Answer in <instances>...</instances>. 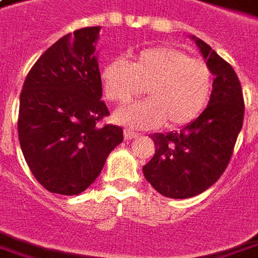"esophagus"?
I'll return each mask as SVG.
<instances>
[{
	"label": "esophagus",
	"instance_id": "esophagus-1",
	"mask_svg": "<svg viewBox=\"0 0 258 258\" xmlns=\"http://www.w3.org/2000/svg\"><path fill=\"white\" fill-rule=\"evenodd\" d=\"M139 134L134 133V131H131V130H124V139L125 141H131V139L138 138Z\"/></svg>",
	"mask_w": 258,
	"mask_h": 258
}]
</instances>
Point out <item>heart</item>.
<instances>
[{"instance_id":"b5f03b06","label":"heart","mask_w":258,"mask_h":258,"mask_svg":"<svg viewBox=\"0 0 258 258\" xmlns=\"http://www.w3.org/2000/svg\"><path fill=\"white\" fill-rule=\"evenodd\" d=\"M108 100L127 104L145 91L149 98L128 105L113 114L116 123L128 128L180 127L191 123L205 109L213 86L207 62L175 47L141 50L134 60L116 58L101 70Z\"/></svg>"}]
</instances>
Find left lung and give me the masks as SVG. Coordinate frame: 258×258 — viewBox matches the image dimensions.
<instances>
[{
  "instance_id": "8db88e82",
  "label": "left lung",
  "mask_w": 258,
  "mask_h": 258,
  "mask_svg": "<svg viewBox=\"0 0 258 258\" xmlns=\"http://www.w3.org/2000/svg\"><path fill=\"white\" fill-rule=\"evenodd\" d=\"M191 38L215 76L209 104L180 131L150 135L156 152L142 168L156 191L176 200L201 194L221 176L230 163L245 113L242 87L234 68L208 43Z\"/></svg>"
}]
</instances>
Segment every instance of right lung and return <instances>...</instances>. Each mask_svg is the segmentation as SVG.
I'll list each match as a JSON object with an SVG mask.
<instances>
[{"instance_id": "right-lung-1", "label": "right lung", "mask_w": 258, "mask_h": 258, "mask_svg": "<svg viewBox=\"0 0 258 258\" xmlns=\"http://www.w3.org/2000/svg\"><path fill=\"white\" fill-rule=\"evenodd\" d=\"M101 27L76 30L51 45L23 85L17 131L32 175L47 191L76 196L94 182L123 130L109 114L94 54Z\"/></svg>"}]
</instances>
